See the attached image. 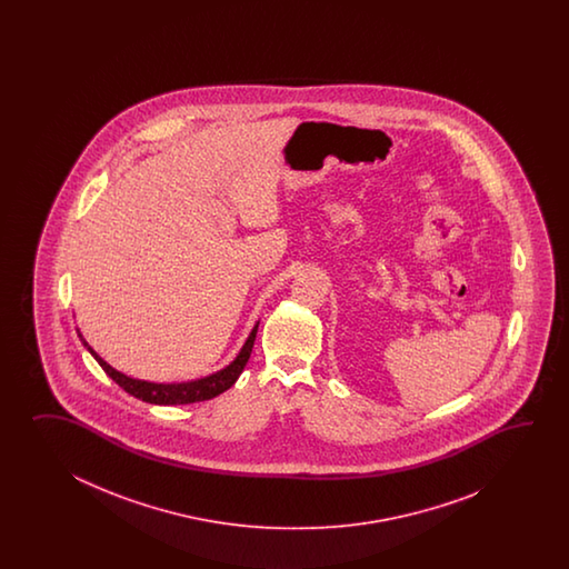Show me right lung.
Masks as SVG:
<instances>
[{
    "instance_id": "1",
    "label": "right lung",
    "mask_w": 569,
    "mask_h": 569,
    "mask_svg": "<svg viewBox=\"0 0 569 569\" xmlns=\"http://www.w3.org/2000/svg\"><path fill=\"white\" fill-rule=\"evenodd\" d=\"M256 331L258 326H254L252 333L246 339L242 350L238 353V358L226 366L223 370H219L216 375L207 376L201 380H193V382H181V385H154V382H146V380H136L130 376L121 375L118 370H113L108 362H103L96 351L89 348L83 336L79 333V338L83 341L87 350L91 351V356L96 358L99 366L106 370V375L123 388L128 395H132L136 399L144 400L150 405H191V402H201V400L213 399L221 392H226L228 388L238 380V376L242 375L243 366L250 360V353L254 348Z\"/></svg>"
}]
</instances>
